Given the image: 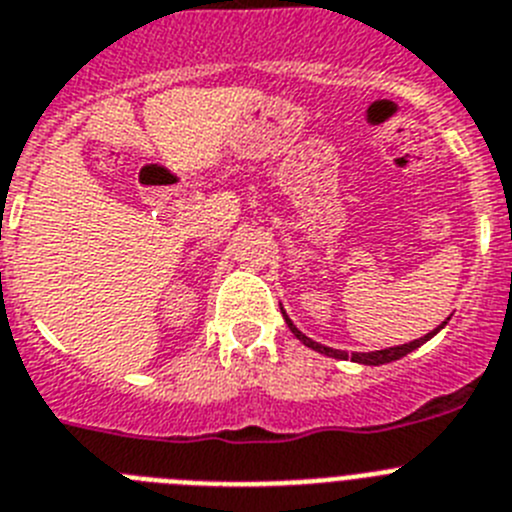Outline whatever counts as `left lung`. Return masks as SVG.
Returning <instances> with one entry per match:
<instances>
[{
	"instance_id": "8db88e82",
	"label": "left lung",
	"mask_w": 512,
	"mask_h": 512,
	"mask_svg": "<svg viewBox=\"0 0 512 512\" xmlns=\"http://www.w3.org/2000/svg\"><path fill=\"white\" fill-rule=\"evenodd\" d=\"M283 316H285V311H283ZM285 324H288V329L293 331V334H296V339H301V342L306 344V347L316 349V352L326 354V357H334V359H349V357H352V362H362V365H388V362H393V359L405 357V354H408V352H413V349H416V347H421L423 342H428V339H431V336H434L436 331L444 329L446 321L436 331H431V334L421 336V339H416V342H411V344H403V347H388V349H380V352H354V354H347V352H342V349H331V347H324V344H319V342H313V339H308L306 334H301V331H298L296 326H293V321H290L288 316H285Z\"/></svg>"
}]
</instances>
